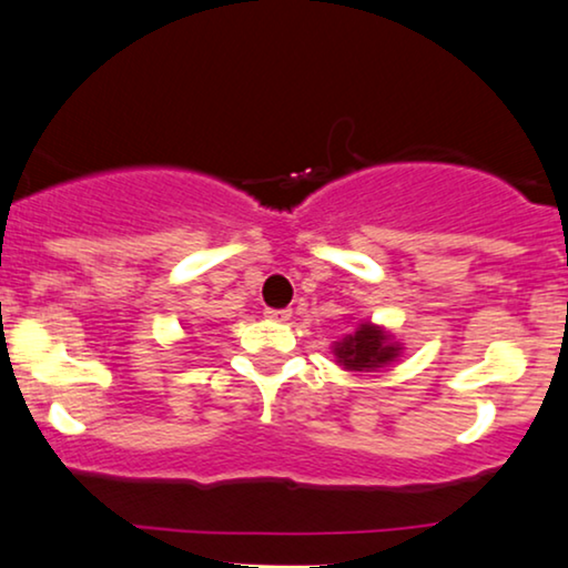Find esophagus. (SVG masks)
<instances>
[{
  "instance_id": "obj_1",
  "label": "esophagus",
  "mask_w": 568,
  "mask_h": 568,
  "mask_svg": "<svg viewBox=\"0 0 568 568\" xmlns=\"http://www.w3.org/2000/svg\"><path fill=\"white\" fill-rule=\"evenodd\" d=\"M264 314H267L272 322H288L291 320V308H267Z\"/></svg>"
}]
</instances>
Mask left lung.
I'll list each match as a JSON object with an SVG mask.
<instances>
[{
    "label": "left lung",
    "instance_id": "1",
    "mask_svg": "<svg viewBox=\"0 0 568 568\" xmlns=\"http://www.w3.org/2000/svg\"><path fill=\"white\" fill-rule=\"evenodd\" d=\"M403 343L382 324L361 320L337 343H332V355L345 372H379L403 355Z\"/></svg>",
    "mask_w": 568,
    "mask_h": 568
}]
</instances>
